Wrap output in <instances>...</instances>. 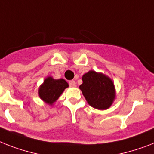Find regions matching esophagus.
Returning <instances> with one entry per match:
<instances>
[{
	"mask_svg": "<svg viewBox=\"0 0 154 154\" xmlns=\"http://www.w3.org/2000/svg\"><path fill=\"white\" fill-rule=\"evenodd\" d=\"M69 85H70L71 87H76V82H75V81H73V80L69 81Z\"/></svg>",
	"mask_w": 154,
	"mask_h": 154,
	"instance_id": "obj_1",
	"label": "esophagus"
}]
</instances>
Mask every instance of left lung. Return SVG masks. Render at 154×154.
Listing matches in <instances>:
<instances>
[{
	"label": "left lung",
	"instance_id": "8db88e82",
	"mask_svg": "<svg viewBox=\"0 0 154 154\" xmlns=\"http://www.w3.org/2000/svg\"><path fill=\"white\" fill-rule=\"evenodd\" d=\"M80 89L90 106L99 110H106L116 99V89L112 79L103 73L90 70L82 77Z\"/></svg>",
	"mask_w": 154,
	"mask_h": 154
}]
</instances>
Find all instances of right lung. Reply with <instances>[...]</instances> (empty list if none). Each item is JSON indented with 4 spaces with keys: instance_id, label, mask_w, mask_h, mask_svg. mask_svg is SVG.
<instances>
[{
    "instance_id": "obj_1",
    "label": "right lung",
    "mask_w": 154,
    "mask_h": 154,
    "mask_svg": "<svg viewBox=\"0 0 154 154\" xmlns=\"http://www.w3.org/2000/svg\"><path fill=\"white\" fill-rule=\"evenodd\" d=\"M68 87V83L64 79L56 80L52 77H48L38 88V95L45 103L52 105Z\"/></svg>"
}]
</instances>
